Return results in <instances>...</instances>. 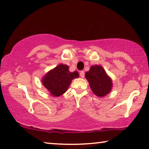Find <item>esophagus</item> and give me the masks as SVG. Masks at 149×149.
Returning <instances> with one entry per match:
<instances>
[{
    "label": "esophagus",
    "instance_id": "esophagus-1",
    "mask_svg": "<svg viewBox=\"0 0 149 149\" xmlns=\"http://www.w3.org/2000/svg\"><path fill=\"white\" fill-rule=\"evenodd\" d=\"M79 75L81 77H84L85 76V72L84 71H81L79 73Z\"/></svg>",
    "mask_w": 149,
    "mask_h": 149
}]
</instances>
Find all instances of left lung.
<instances>
[{"mask_svg": "<svg viewBox=\"0 0 149 149\" xmlns=\"http://www.w3.org/2000/svg\"><path fill=\"white\" fill-rule=\"evenodd\" d=\"M85 76L89 83L93 93L98 97H104L112 89V79L108 76L104 68L99 65L91 67L89 71L85 73Z\"/></svg>", "mask_w": 149, "mask_h": 149, "instance_id": "obj_1", "label": "left lung"}]
</instances>
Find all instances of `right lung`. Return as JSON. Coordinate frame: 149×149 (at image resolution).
Segmentation results:
<instances>
[{
	"mask_svg": "<svg viewBox=\"0 0 149 149\" xmlns=\"http://www.w3.org/2000/svg\"><path fill=\"white\" fill-rule=\"evenodd\" d=\"M78 77L77 71L70 72L68 65L62 64L48 72L42 79V83L52 96L59 97L68 89L72 80Z\"/></svg>",
	"mask_w": 149,
	"mask_h": 149,
	"instance_id": "add662e5",
	"label": "right lung"
}]
</instances>
